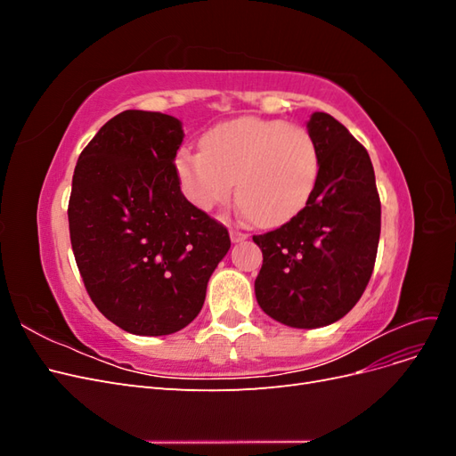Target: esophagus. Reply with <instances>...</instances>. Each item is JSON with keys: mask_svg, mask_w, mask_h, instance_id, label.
<instances>
[{"mask_svg": "<svg viewBox=\"0 0 456 456\" xmlns=\"http://www.w3.org/2000/svg\"><path fill=\"white\" fill-rule=\"evenodd\" d=\"M230 238H232L233 243H238V241H243V240L249 238V233L240 230L238 226H232V228H230Z\"/></svg>", "mask_w": 456, "mask_h": 456, "instance_id": "obj_1", "label": "esophagus"}]
</instances>
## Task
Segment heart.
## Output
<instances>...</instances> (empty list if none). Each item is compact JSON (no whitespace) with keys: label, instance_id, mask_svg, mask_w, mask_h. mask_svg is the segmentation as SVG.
I'll use <instances>...</instances> for the list:
<instances>
[{"label":"heart","instance_id":"heart-1","mask_svg":"<svg viewBox=\"0 0 456 456\" xmlns=\"http://www.w3.org/2000/svg\"><path fill=\"white\" fill-rule=\"evenodd\" d=\"M176 173L186 198L203 211L238 203L256 224H283L305 209L320 176L310 133L280 119L238 118L205 134L201 151H183Z\"/></svg>","mask_w":456,"mask_h":456}]
</instances>
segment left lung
Returning <instances> with one entry per match:
<instances>
[{"label": "left lung", "mask_w": 456, "mask_h": 456, "mask_svg": "<svg viewBox=\"0 0 456 456\" xmlns=\"http://www.w3.org/2000/svg\"><path fill=\"white\" fill-rule=\"evenodd\" d=\"M308 133L320 154L312 198L289 223L253 236L262 249L258 306L297 329L335 323L355 306L380 238V198L365 146L325 112L312 114Z\"/></svg>", "instance_id": "obj_1"}]
</instances>
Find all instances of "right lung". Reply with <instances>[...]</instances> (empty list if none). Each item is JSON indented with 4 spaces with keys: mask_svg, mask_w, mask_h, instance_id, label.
Instances as JSON below:
<instances>
[{
    "mask_svg": "<svg viewBox=\"0 0 456 456\" xmlns=\"http://www.w3.org/2000/svg\"><path fill=\"white\" fill-rule=\"evenodd\" d=\"M181 121L126 110L79 154L68 201L70 241L94 306L133 335L161 337L200 314L230 249L224 224L181 191Z\"/></svg>",
    "mask_w": 456,
    "mask_h": 456,
    "instance_id": "obj_1",
    "label": "right lung"
}]
</instances>
